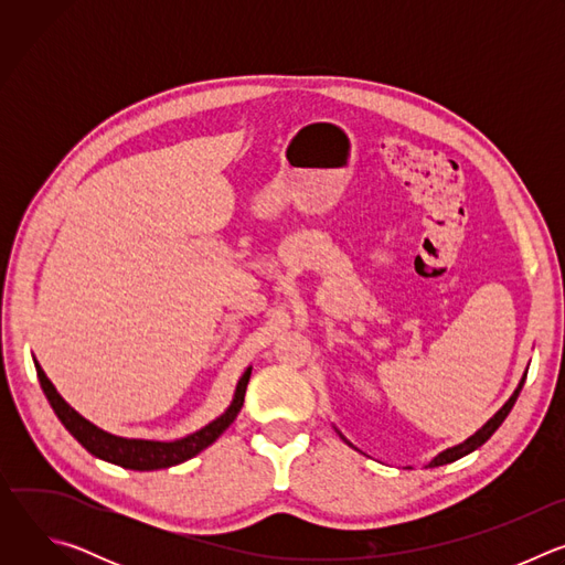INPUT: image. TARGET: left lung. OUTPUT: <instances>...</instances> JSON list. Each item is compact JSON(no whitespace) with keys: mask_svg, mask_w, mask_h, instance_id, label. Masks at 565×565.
Returning a JSON list of instances; mask_svg holds the SVG:
<instances>
[{"mask_svg":"<svg viewBox=\"0 0 565 565\" xmlns=\"http://www.w3.org/2000/svg\"><path fill=\"white\" fill-rule=\"evenodd\" d=\"M527 375V373H525ZM525 375H523V380L519 382V388L514 391V395L505 402V405L499 409V414L494 416V418H490L488 420V425L482 427V429H478L471 438H467L462 445H458V447H451V449H447V451H443L440 456H436L431 462H429V467H438V465H447V462H454V460H458V458H462V456H467L469 451H473V449H478L482 443H488L490 440V436L503 425V420L508 418V414L512 412V407H514V402H516V397H519V391L523 388V382H525Z\"/></svg>","mask_w":565,"mask_h":565,"instance_id":"left-lung-1","label":"left lung"}]
</instances>
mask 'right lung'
<instances>
[{
  "mask_svg": "<svg viewBox=\"0 0 565 565\" xmlns=\"http://www.w3.org/2000/svg\"><path fill=\"white\" fill-rule=\"evenodd\" d=\"M35 371H38V380L49 399V405L53 407L60 423L68 429V434L79 445H83L89 454H94L107 462H114V465H120L127 469H138V471L163 469V467L185 462L188 458L196 456L207 445H212L234 423L241 407H244V397H246V388H248V380H250V369H248L244 375H241V380L236 384L234 399L227 407V412L223 416H218L214 423H210L207 427H203L201 431H196L188 438L174 440V443H153V440H127V438H118V436H111V434L98 429L96 425H92L89 420H85L83 416L75 414L66 405L38 362H35Z\"/></svg>",
  "mask_w": 565,
  "mask_h": 565,
  "instance_id": "obj_1",
  "label": "right lung"
}]
</instances>
